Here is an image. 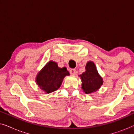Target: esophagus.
Wrapping results in <instances>:
<instances>
[{"instance_id":"esophagus-1","label":"esophagus","mask_w":134,"mask_h":134,"mask_svg":"<svg viewBox=\"0 0 134 134\" xmlns=\"http://www.w3.org/2000/svg\"><path fill=\"white\" fill-rule=\"evenodd\" d=\"M69 72L71 75H75L76 73V69H71L69 70Z\"/></svg>"}]
</instances>
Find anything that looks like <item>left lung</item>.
<instances>
[{
	"label": "left lung",
	"instance_id": "obj_1",
	"mask_svg": "<svg viewBox=\"0 0 134 134\" xmlns=\"http://www.w3.org/2000/svg\"><path fill=\"white\" fill-rule=\"evenodd\" d=\"M85 69V72L80 75L82 82V88L86 94H90L98 90L102 85L103 81L93 62H88Z\"/></svg>",
	"mask_w": 134,
	"mask_h": 134
}]
</instances>
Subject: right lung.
I'll return each instance as SVG.
<instances>
[{
	"instance_id": "add662e5",
	"label": "right lung",
	"mask_w": 134,
	"mask_h": 134,
	"mask_svg": "<svg viewBox=\"0 0 134 134\" xmlns=\"http://www.w3.org/2000/svg\"><path fill=\"white\" fill-rule=\"evenodd\" d=\"M69 73L65 67H58L57 63H47L36 76V83L40 88L47 93L56 91L62 85L63 78Z\"/></svg>"
}]
</instances>
